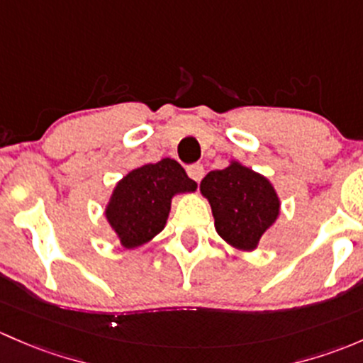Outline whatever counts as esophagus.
<instances>
[{
  "mask_svg": "<svg viewBox=\"0 0 363 363\" xmlns=\"http://www.w3.org/2000/svg\"><path fill=\"white\" fill-rule=\"evenodd\" d=\"M186 173H189V177L192 178L194 182H201L204 177L203 164H192V166L186 167Z\"/></svg>",
  "mask_w": 363,
  "mask_h": 363,
  "instance_id": "esophagus-1",
  "label": "esophagus"
}]
</instances>
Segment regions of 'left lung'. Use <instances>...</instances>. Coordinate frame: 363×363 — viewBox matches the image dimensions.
<instances>
[{"label":"left lung","mask_w":363,"mask_h":363,"mask_svg":"<svg viewBox=\"0 0 363 363\" xmlns=\"http://www.w3.org/2000/svg\"><path fill=\"white\" fill-rule=\"evenodd\" d=\"M199 190L211 206L218 236L241 252L257 250L281 213L274 185L236 159L223 169L208 173Z\"/></svg>","instance_id":"8db88e82"}]
</instances>
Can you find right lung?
<instances>
[{
	"label": "right lung",
	"instance_id": "right-lung-1",
	"mask_svg": "<svg viewBox=\"0 0 363 363\" xmlns=\"http://www.w3.org/2000/svg\"><path fill=\"white\" fill-rule=\"evenodd\" d=\"M197 183L186 177L174 159L143 164L117 182L104 216L125 250L140 248L162 233L171 201L180 194L196 192Z\"/></svg>",
	"mask_w": 363,
	"mask_h": 363
}]
</instances>
